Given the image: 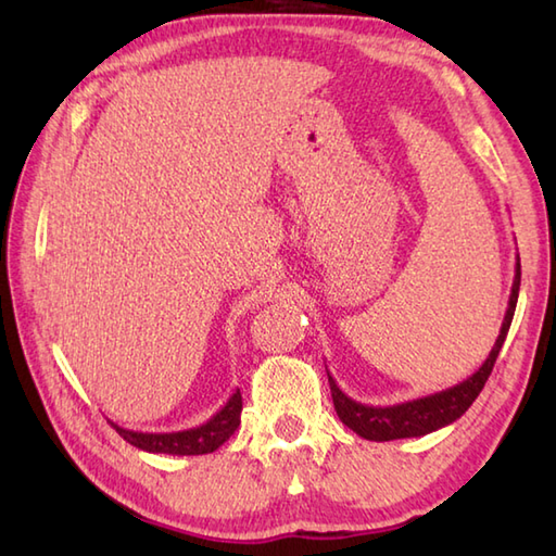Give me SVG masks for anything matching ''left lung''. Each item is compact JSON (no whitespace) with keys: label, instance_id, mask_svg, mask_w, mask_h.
<instances>
[{"label":"left lung","instance_id":"left-lung-1","mask_svg":"<svg viewBox=\"0 0 556 556\" xmlns=\"http://www.w3.org/2000/svg\"><path fill=\"white\" fill-rule=\"evenodd\" d=\"M518 289H521V260H516V275H514V285H511V293H509V308H506V313H504L500 337H497V341H494L490 356L473 375L468 377V380L458 382L448 389H442V392L422 396V399L404 401V404H394V406H368V404H361V401H353L351 396L341 392L339 384L334 382V377L327 372L339 420L356 434H361L363 440H370V442H389V440H404V437H422V434L434 432V430L444 428V425H452L454 420H458L470 408V404L478 399V394L482 392V387H485L488 377L494 368V361H497V356H500L504 339H506V334H509V327L514 320Z\"/></svg>","mask_w":556,"mask_h":556}]
</instances>
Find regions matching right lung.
I'll return each mask as SVG.
<instances>
[{
	"label": "right lung",
	"instance_id": "1",
	"mask_svg": "<svg viewBox=\"0 0 556 556\" xmlns=\"http://www.w3.org/2000/svg\"><path fill=\"white\" fill-rule=\"evenodd\" d=\"M241 408H243L241 392L236 389L227 404H224L207 422L198 425V428H188L179 432H136V430L119 428V425L112 420L110 422L128 444L143 448V452L172 454V456H198V454L215 452V448H219L229 440V437L236 432V428L241 425Z\"/></svg>",
	"mask_w": 556,
	"mask_h": 556
}]
</instances>
